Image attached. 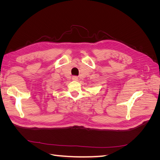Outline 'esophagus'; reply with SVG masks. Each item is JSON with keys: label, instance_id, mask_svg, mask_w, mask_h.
<instances>
[{"label": "esophagus", "instance_id": "1", "mask_svg": "<svg viewBox=\"0 0 160 160\" xmlns=\"http://www.w3.org/2000/svg\"><path fill=\"white\" fill-rule=\"evenodd\" d=\"M72 81H78V80H79V78H78V77H77V76H73V77H72Z\"/></svg>", "mask_w": 160, "mask_h": 160}]
</instances>
